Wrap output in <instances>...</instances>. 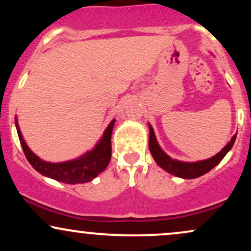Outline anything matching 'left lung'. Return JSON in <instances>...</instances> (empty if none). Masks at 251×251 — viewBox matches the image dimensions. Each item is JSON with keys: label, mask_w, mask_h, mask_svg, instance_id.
Instances as JSON below:
<instances>
[{"label": "left lung", "mask_w": 251, "mask_h": 251, "mask_svg": "<svg viewBox=\"0 0 251 251\" xmlns=\"http://www.w3.org/2000/svg\"><path fill=\"white\" fill-rule=\"evenodd\" d=\"M150 128V137H149V148L151 152L152 157H153L154 162L158 164L163 170H165L169 174L176 176V177L184 178V179H194V178L201 177V176L205 175L210 170H212L216 165L221 163V160L226 157V154L230 151L234 145L236 140V135L230 139V142L224 146L223 149L215 154L214 157L208 158L204 160H198V162H181V160L172 159L170 155H168L163 151L159 144L157 142L154 131L152 126L149 124Z\"/></svg>", "instance_id": "1"}]
</instances>
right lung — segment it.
I'll return each mask as SVG.
<instances>
[{"label": "right lung", "instance_id": "obj_1", "mask_svg": "<svg viewBox=\"0 0 251 251\" xmlns=\"http://www.w3.org/2000/svg\"><path fill=\"white\" fill-rule=\"evenodd\" d=\"M114 123H116V119L109 123L107 128L103 132L102 137L100 138L99 142L96 144V146L91 151H87L85 154L80 155L79 158L67 160V162L50 163L42 160L28 148L27 143L24 139V135L20 131L17 119L15 118V126L20 143H21L25 158L30 165L45 177L62 181L66 184L88 183V181L93 180L98 175L105 171L109 160H111V135Z\"/></svg>", "mask_w": 251, "mask_h": 251}]
</instances>
